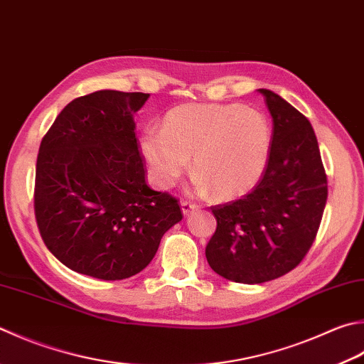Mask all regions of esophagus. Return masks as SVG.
Masks as SVG:
<instances>
[{"label": "esophagus", "mask_w": 364, "mask_h": 364, "mask_svg": "<svg viewBox=\"0 0 364 364\" xmlns=\"http://www.w3.org/2000/svg\"><path fill=\"white\" fill-rule=\"evenodd\" d=\"M181 209H182V214L183 215H188V214H191V212L198 209V205L196 204H191L188 201H182L181 203Z\"/></svg>", "instance_id": "obj_1"}]
</instances>
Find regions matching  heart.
<instances>
[{"instance_id":"obj_1","label":"heart","mask_w":364,"mask_h":364,"mask_svg":"<svg viewBox=\"0 0 364 364\" xmlns=\"http://www.w3.org/2000/svg\"><path fill=\"white\" fill-rule=\"evenodd\" d=\"M139 150L152 181L171 188L190 156L193 188L218 198L249 191L263 176L271 150V127L250 107L222 102H188L166 114L163 127H147Z\"/></svg>"}]
</instances>
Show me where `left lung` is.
I'll return each instance as SVG.
<instances>
[{
  "label": "left lung",
  "instance_id": "obj_1",
  "mask_svg": "<svg viewBox=\"0 0 364 364\" xmlns=\"http://www.w3.org/2000/svg\"><path fill=\"white\" fill-rule=\"evenodd\" d=\"M258 92L272 117L266 169L249 195L212 208L217 230L205 245L212 269L237 284H263L296 267L317 236L328 198L311 122L277 93Z\"/></svg>",
  "mask_w": 364,
  "mask_h": 364
}]
</instances>
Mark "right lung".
I'll return each instance as SVG.
<instances>
[{
  "label": "right lung",
  "instance_id": "obj_1",
  "mask_svg": "<svg viewBox=\"0 0 364 364\" xmlns=\"http://www.w3.org/2000/svg\"><path fill=\"white\" fill-rule=\"evenodd\" d=\"M149 97L100 90L75 98L41 142L34 214L47 249L75 272L132 277L182 220L177 200L146 183L134 114Z\"/></svg>",
  "mask_w": 364,
  "mask_h": 364
}]
</instances>
